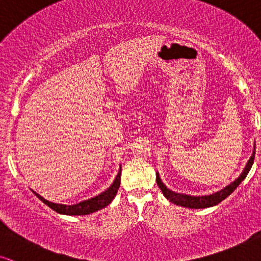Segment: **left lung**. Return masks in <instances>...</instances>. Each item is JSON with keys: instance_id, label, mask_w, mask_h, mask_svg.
Listing matches in <instances>:
<instances>
[{"instance_id": "8db88e82", "label": "left lung", "mask_w": 261, "mask_h": 261, "mask_svg": "<svg viewBox=\"0 0 261 261\" xmlns=\"http://www.w3.org/2000/svg\"><path fill=\"white\" fill-rule=\"evenodd\" d=\"M254 157H255V144H254V151L250 156V159L247 162L246 167L242 170L240 176L237 179H234L232 182H230L229 185L225 186L224 189H221L220 191L214 192L212 195H205V196H191V195H186V194H180V192H175L169 190L167 186L163 184V181L160 178L159 172L156 173V181L159 188L162 191V194L165 195V197L168 199L169 202L174 203L176 205H181V207L185 208H192V209H201V208H208V207H213V205H217L218 203H220L223 199L232 194L234 190L237 189L241 182L246 179L247 174L249 173L250 168H252L253 162H254Z\"/></svg>"}]
</instances>
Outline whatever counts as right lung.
I'll return each instance as SVG.
<instances>
[{
	"mask_svg": "<svg viewBox=\"0 0 261 261\" xmlns=\"http://www.w3.org/2000/svg\"><path fill=\"white\" fill-rule=\"evenodd\" d=\"M121 166H120V170H118L117 175L114 180V182L109 186L105 191H102L101 194H99L95 197H92L89 199H86V201L80 202V203L76 204H71V205H66V204H60V203H53V202L47 201L46 198L42 197L41 195H38L37 192H35L32 190L35 195L37 196L38 198L43 202L44 204H47L48 207L52 208L53 211H56L57 213L59 214H64V215H87V214H92L96 211H100V209L105 208L106 205H109L111 203L112 199L115 198V196L117 195L118 189H120V184H121Z\"/></svg>",
	"mask_w": 261,
	"mask_h": 261,
	"instance_id": "add662e5",
	"label": "right lung"
}]
</instances>
